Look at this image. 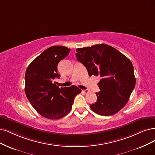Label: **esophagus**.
<instances>
[{
	"instance_id": "34e87169",
	"label": "esophagus",
	"mask_w": 155,
	"mask_h": 155,
	"mask_svg": "<svg viewBox=\"0 0 155 155\" xmlns=\"http://www.w3.org/2000/svg\"><path fill=\"white\" fill-rule=\"evenodd\" d=\"M82 93H85V94H86V93H89V90H87V89H85V90H82Z\"/></svg>"
}]
</instances>
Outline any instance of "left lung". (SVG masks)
Returning <instances> with one entry per match:
<instances>
[{
	"mask_svg": "<svg viewBox=\"0 0 155 155\" xmlns=\"http://www.w3.org/2000/svg\"><path fill=\"white\" fill-rule=\"evenodd\" d=\"M77 60L87 68L89 75L101 77L97 101L90 105L101 116H112L129 100L136 79L132 63L124 55L108 45H95L76 50Z\"/></svg>",
	"mask_w": 155,
	"mask_h": 155,
	"instance_id": "obj_1",
	"label": "left lung"
}]
</instances>
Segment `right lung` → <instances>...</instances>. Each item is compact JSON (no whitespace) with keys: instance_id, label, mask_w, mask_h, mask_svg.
<instances>
[{"instance_id":"right-lung-1","label":"right lung","mask_w":155,"mask_h":155,"mask_svg":"<svg viewBox=\"0 0 155 155\" xmlns=\"http://www.w3.org/2000/svg\"><path fill=\"white\" fill-rule=\"evenodd\" d=\"M70 49L53 46L38 56L27 68L25 92L28 101L42 116L59 119L70 112L73 101L81 90L75 85L59 88L54 79L59 78L57 65L70 53Z\"/></svg>"}]
</instances>
